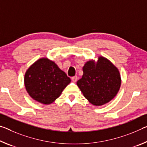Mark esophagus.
<instances>
[{
	"label": "esophagus",
	"instance_id": "obj_1",
	"mask_svg": "<svg viewBox=\"0 0 147 147\" xmlns=\"http://www.w3.org/2000/svg\"><path fill=\"white\" fill-rule=\"evenodd\" d=\"M71 79H72V81H73V82H76L78 80V77H77V76H73Z\"/></svg>",
	"mask_w": 147,
	"mask_h": 147
}]
</instances>
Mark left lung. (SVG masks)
Masks as SVG:
<instances>
[{"label":"left lung","instance_id":"8db88e82","mask_svg":"<svg viewBox=\"0 0 147 147\" xmlns=\"http://www.w3.org/2000/svg\"><path fill=\"white\" fill-rule=\"evenodd\" d=\"M82 70V77L76 84L90 103L101 106L116 96L121 85L120 74L109 59L99 56L97 62H86Z\"/></svg>","mask_w":147,"mask_h":147}]
</instances>
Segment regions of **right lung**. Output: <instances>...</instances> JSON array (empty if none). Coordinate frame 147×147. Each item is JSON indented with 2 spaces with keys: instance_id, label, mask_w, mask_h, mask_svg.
<instances>
[{
  "instance_id": "right-lung-1",
  "label": "right lung",
  "mask_w": 147,
  "mask_h": 147,
  "mask_svg": "<svg viewBox=\"0 0 147 147\" xmlns=\"http://www.w3.org/2000/svg\"><path fill=\"white\" fill-rule=\"evenodd\" d=\"M71 79L54 62L42 57L29 67L24 84L29 95L39 103L50 105L61 94Z\"/></svg>"
}]
</instances>
